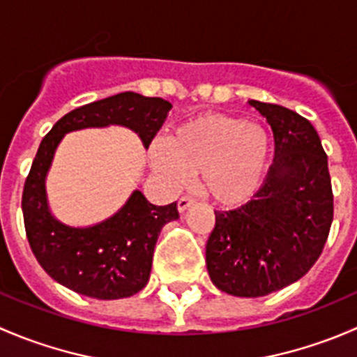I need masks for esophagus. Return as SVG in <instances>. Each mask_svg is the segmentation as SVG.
<instances>
[{
  "label": "esophagus",
  "mask_w": 357,
  "mask_h": 357,
  "mask_svg": "<svg viewBox=\"0 0 357 357\" xmlns=\"http://www.w3.org/2000/svg\"><path fill=\"white\" fill-rule=\"evenodd\" d=\"M193 202H195V200H193V197H190V195L181 197V199L178 200V211H179V212H185L186 208H188L190 205L193 204Z\"/></svg>",
  "instance_id": "esophagus-1"
}]
</instances>
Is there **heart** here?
Wrapping results in <instances>:
<instances>
[{
  "instance_id": "1",
  "label": "heart",
  "mask_w": 357,
  "mask_h": 357,
  "mask_svg": "<svg viewBox=\"0 0 357 357\" xmlns=\"http://www.w3.org/2000/svg\"><path fill=\"white\" fill-rule=\"evenodd\" d=\"M269 136L259 124L207 114L179 126L171 139L150 145V164L169 186L186 185L200 172L202 190L222 205L250 199L261 186L269 158Z\"/></svg>"
}]
</instances>
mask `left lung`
<instances>
[{"label": "left lung", "mask_w": 357, "mask_h": 357, "mask_svg": "<svg viewBox=\"0 0 357 357\" xmlns=\"http://www.w3.org/2000/svg\"><path fill=\"white\" fill-rule=\"evenodd\" d=\"M269 122L275 160L254 199L214 211L205 247L212 283L235 297H262L301 280L321 255L333 221L328 158L311 122L250 100Z\"/></svg>", "instance_id": "1"}]
</instances>
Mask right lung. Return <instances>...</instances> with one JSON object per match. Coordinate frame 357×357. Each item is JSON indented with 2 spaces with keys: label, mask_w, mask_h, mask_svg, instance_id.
Wrapping results in <instances>:
<instances>
[{
  "label": "right lung",
  "mask_w": 357,
  "mask_h": 357,
  "mask_svg": "<svg viewBox=\"0 0 357 357\" xmlns=\"http://www.w3.org/2000/svg\"><path fill=\"white\" fill-rule=\"evenodd\" d=\"M171 103L126 91L68 112L43 138L22 193L29 245L60 285L100 301L131 297L149 283L162 226L179 218L176 202L153 205L135 190L119 212L88 228H72L50 212L45 179L63 136L86 128L124 126L149 149Z\"/></svg>",
  "instance_id": "add662e5"
}]
</instances>
